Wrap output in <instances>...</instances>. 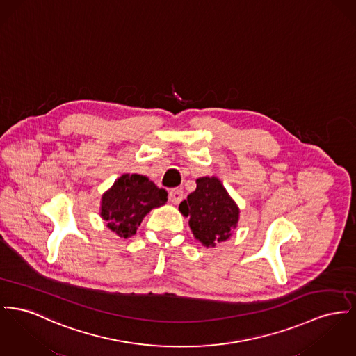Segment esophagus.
Wrapping results in <instances>:
<instances>
[{
  "label": "esophagus",
  "instance_id": "esophagus-1",
  "mask_svg": "<svg viewBox=\"0 0 356 356\" xmlns=\"http://www.w3.org/2000/svg\"><path fill=\"white\" fill-rule=\"evenodd\" d=\"M184 198H185L184 190L178 189V188H177V189L170 190V200H171V202H172L174 205H178Z\"/></svg>",
  "mask_w": 356,
  "mask_h": 356
}]
</instances>
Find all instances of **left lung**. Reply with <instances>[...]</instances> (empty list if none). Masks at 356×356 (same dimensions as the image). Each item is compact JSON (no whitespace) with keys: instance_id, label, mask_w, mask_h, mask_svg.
Segmentation results:
<instances>
[{"instance_id":"left-lung-1","label":"left lung","mask_w":356,"mask_h":356,"mask_svg":"<svg viewBox=\"0 0 356 356\" xmlns=\"http://www.w3.org/2000/svg\"><path fill=\"white\" fill-rule=\"evenodd\" d=\"M197 188L179 204V212L189 217V227L201 244L216 247L234 235L240 209L217 177H201Z\"/></svg>"}]
</instances>
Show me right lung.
I'll use <instances>...</instances> for the list:
<instances>
[{"instance_id": "1", "label": "right lung", "mask_w": 356, "mask_h": 356, "mask_svg": "<svg viewBox=\"0 0 356 356\" xmlns=\"http://www.w3.org/2000/svg\"><path fill=\"white\" fill-rule=\"evenodd\" d=\"M167 202V191L159 189L148 177L122 174L101 197L99 216L118 236L136 234L143 218Z\"/></svg>"}]
</instances>
